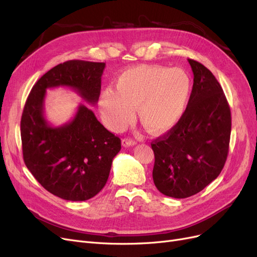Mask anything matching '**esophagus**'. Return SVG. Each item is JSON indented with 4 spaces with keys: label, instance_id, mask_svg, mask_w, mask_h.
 <instances>
[{
    "label": "esophagus",
    "instance_id": "1",
    "mask_svg": "<svg viewBox=\"0 0 257 257\" xmlns=\"http://www.w3.org/2000/svg\"><path fill=\"white\" fill-rule=\"evenodd\" d=\"M122 145L124 147L134 146V145H136V141H134V139H132V138H124L122 141Z\"/></svg>",
    "mask_w": 257,
    "mask_h": 257
}]
</instances>
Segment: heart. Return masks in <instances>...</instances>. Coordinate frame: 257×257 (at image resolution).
I'll return each instance as SVG.
<instances>
[{
    "instance_id": "heart-1",
    "label": "heart",
    "mask_w": 257,
    "mask_h": 257,
    "mask_svg": "<svg viewBox=\"0 0 257 257\" xmlns=\"http://www.w3.org/2000/svg\"><path fill=\"white\" fill-rule=\"evenodd\" d=\"M115 91L107 88L98 98L106 125L121 131L134 119L135 109L144 126L152 134L174 128L189 104L192 80L184 69L160 65H138L122 72Z\"/></svg>"
}]
</instances>
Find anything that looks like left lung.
<instances>
[{
  "label": "left lung",
  "mask_w": 257,
  "mask_h": 257,
  "mask_svg": "<svg viewBox=\"0 0 257 257\" xmlns=\"http://www.w3.org/2000/svg\"><path fill=\"white\" fill-rule=\"evenodd\" d=\"M188 61L194 75L189 104L177 125L151 143L154 184L174 198L195 195L217 178L227 159L231 130L221 84L206 66Z\"/></svg>",
  "instance_id": "left-lung-1"
}]
</instances>
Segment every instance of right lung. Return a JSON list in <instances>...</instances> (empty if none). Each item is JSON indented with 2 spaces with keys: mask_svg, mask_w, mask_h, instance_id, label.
I'll use <instances>...</instances> for the list:
<instances>
[{
  "mask_svg": "<svg viewBox=\"0 0 257 257\" xmlns=\"http://www.w3.org/2000/svg\"><path fill=\"white\" fill-rule=\"evenodd\" d=\"M104 68L105 63L81 60L54 66L33 85L23 108V161L43 188L60 198L82 201L99 193L109 177L113 158L121 150V139L82 104L71 122L52 127L44 115L46 90L72 88L94 105Z\"/></svg>",
  "mask_w": 257,
  "mask_h": 257,
  "instance_id": "1",
  "label": "right lung"
}]
</instances>
